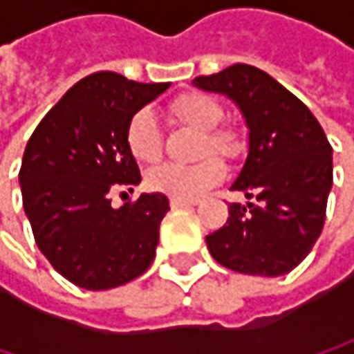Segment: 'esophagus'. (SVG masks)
Instances as JSON below:
<instances>
[{"mask_svg":"<svg viewBox=\"0 0 354 354\" xmlns=\"http://www.w3.org/2000/svg\"><path fill=\"white\" fill-rule=\"evenodd\" d=\"M172 209H184V207H194L196 201H184V198H170Z\"/></svg>","mask_w":354,"mask_h":354,"instance_id":"esophagus-1","label":"esophagus"}]
</instances>
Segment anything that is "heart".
<instances>
[{"instance_id":"obj_1","label":"heart","mask_w":354,"mask_h":354,"mask_svg":"<svg viewBox=\"0 0 354 354\" xmlns=\"http://www.w3.org/2000/svg\"><path fill=\"white\" fill-rule=\"evenodd\" d=\"M172 112L184 122L207 131V141L203 153H219L223 158H234L238 153V139L232 131L217 129L223 120L221 104L198 92L182 94L172 102ZM127 147L131 156L139 162H156L162 153V133L156 114L149 108L137 110L127 124L124 133ZM225 178V168L217 158H207L198 164H160L147 174V186L151 190L164 192L172 198L196 201L207 190L217 186Z\"/></svg>"}]
</instances>
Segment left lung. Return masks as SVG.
I'll return each instance as SVG.
<instances>
[{
  "label": "left lung",
  "mask_w": 354,
  "mask_h": 354,
  "mask_svg": "<svg viewBox=\"0 0 354 354\" xmlns=\"http://www.w3.org/2000/svg\"><path fill=\"white\" fill-rule=\"evenodd\" d=\"M227 96L248 127V156L232 190L258 203H232L227 223L207 236L211 256L242 274L281 277L314 248L332 188V147L299 98L262 69L236 63L192 80Z\"/></svg>",
  "instance_id": "left-lung-1"
}]
</instances>
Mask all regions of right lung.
<instances>
[{
	"label": "right lung",
	"mask_w": 354,
	"mask_h": 354,
	"mask_svg": "<svg viewBox=\"0 0 354 354\" xmlns=\"http://www.w3.org/2000/svg\"><path fill=\"white\" fill-rule=\"evenodd\" d=\"M168 88L92 73L46 112L24 149L18 178L36 246L82 289L124 285L153 262L168 196L141 192L114 209L110 194L141 182L127 124Z\"/></svg>",
	"instance_id": "obj_1"
}]
</instances>
